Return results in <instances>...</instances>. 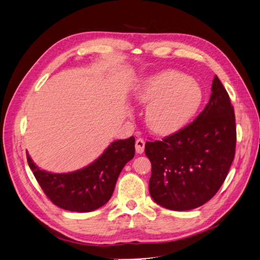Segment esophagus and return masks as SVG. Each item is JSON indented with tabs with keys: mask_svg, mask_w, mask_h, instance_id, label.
Listing matches in <instances>:
<instances>
[{
	"mask_svg": "<svg viewBox=\"0 0 260 260\" xmlns=\"http://www.w3.org/2000/svg\"><path fill=\"white\" fill-rule=\"evenodd\" d=\"M144 147H145V142L143 139H138L136 141V152L138 154H142L144 152Z\"/></svg>",
	"mask_w": 260,
	"mask_h": 260,
	"instance_id": "esophagus-1",
	"label": "esophagus"
}]
</instances>
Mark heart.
Segmentation results:
<instances>
[{"label": "heart", "mask_w": 260, "mask_h": 260, "mask_svg": "<svg viewBox=\"0 0 260 260\" xmlns=\"http://www.w3.org/2000/svg\"><path fill=\"white\" fill-rule=\"evenodd\" d=\"M136 101L147 105V127L157 135L176 132L190 121L203 102V91L192 78L164 70L139 84Z\"/></svg>", "instance_id": "heart-1"}]
</instances>
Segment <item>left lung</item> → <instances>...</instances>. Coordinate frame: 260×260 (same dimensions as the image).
<instances>
[{
	"label": "left lung",
	"mask_w": 260,
	"mask_h": 260,
	"mask_svg": "<svg viewBox=\"0 0 260 260\" xmlns=\"http://www.w3.org/2000/svg\"><path fill=\"white\" fill-rule=\"evenodd\" d=\"M237 128L229 94L215 76L208 104L186 127L146 142L152 164L149 194L171 210L198 208L214 196L231 167Z\"/></svg>",
	"instance_id": "8db88e82"
}]
</instances>
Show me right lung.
Segmentation results:
<instances>
[{
	"label": "right lung",
	"mask_w": 260,
	"mask_h": 260,
	"mask_svg": "<svg viewBox=\"0 0 260 260\" xmlns=\"http://www.w3.org/2000/svg\"><path fill=\"white\" fill-rule=\"evenodd\" d=\"M136 139L117 140L89 166L67 174L41 170L27 154L29 167L45 195L65 210L86 212L109 201L124 165L135 156Z\"/></svg>",
	"instance_id": "1"
}]
</instances>
